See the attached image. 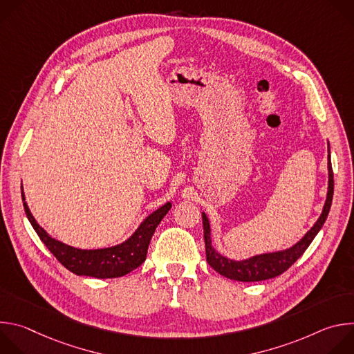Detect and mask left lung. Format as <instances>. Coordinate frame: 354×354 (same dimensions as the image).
Masks as SVG:
<instances>
[{"mask_svg": "<svg viewBox=\"0 0 354 354\" xmlns=\"http://www.w3.org/2000/svg\"><path fill=\"white\" fill-rule=\"evenodd\" d=\"M329 186H328V196L325 206L322 210L321 217L314 224V227L306 234V236L301 241H298L294 246L286 250L273 252V254H263L258 255L246 261H231L220 255L218 252L212 246V238H210V224L209 218L205 213H201L203 217V228H205V243H206V258L209 265L218 272L221 276L228 277L231 280L236 281H262L268 279H273L281 273H284L302 254H304L306 249L310 246L315 235L322 228L329 210L332 205V197H333V171L330 165V156H329Z\"/></svg>", "mask_w": 354, "mask_h": 354, "instance_id": "obj_1", "label": "left lung"}]
</instances>
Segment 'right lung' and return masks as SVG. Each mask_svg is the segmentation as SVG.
I'll return each mask as SVG.
<instances>
[{
	"instance_id": "1",
	"label": "right lung",
	"mask_w": 354,
	"mask_h": 354,
	"mask_svg": "<svg viewBox=\"0 0 354 354\" xmlns=\"http://www.w3.org/2000/svg\"><path fill=\"white\" fill-rule=\"evenodd\" d=\"M22 200L28 220L30 221L33 230L36 231L41 242L56 257V259L74 274L89 276L96 279L122 277L130 273L131 270L137 269L145 261L148 245L151 238L154 235L156 228L172 206L171 203H167L153 214H149L126 242L112 248L85 250L68 246L50 236L30 214L29 207L25 203L24 192Z\"/></svg>"
}]
</instances>
